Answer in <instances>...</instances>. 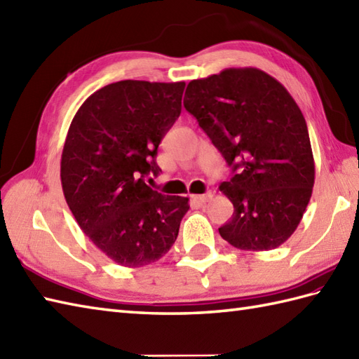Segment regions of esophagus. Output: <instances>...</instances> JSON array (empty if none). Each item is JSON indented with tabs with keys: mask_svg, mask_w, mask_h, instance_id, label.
Wrapping results in <instances>:
<instances>
[{
	"mask_svg": "<svg viewBox=\"0 0 359 359\" xmlns=\"http://www.w3.org/2000/svg\"><path fill=\"white\" fill-rule=\"evenodd\" d=\"M212 197L211 193H205V194H196V196H191V199L197 203H207L210 199Z\"/></svg>",
	"mask_w": 359,
	"mask_h": 359,
	"instance_id": "34e87169",
	"label": "esophagus"
}]
</instances>
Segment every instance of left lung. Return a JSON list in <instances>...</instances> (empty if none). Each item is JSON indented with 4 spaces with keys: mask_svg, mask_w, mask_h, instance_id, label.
Returning <instances> with one entry per match:
<instances>
[{
    "mask_svg": "<svg viewBox=\"0 0 359 359\" xmlns=\"http://www.w3.org/2000/svg\"><path fill=\"white\" fill-rule=\"evenodd\" d=\"M185 109L233 174L220 185L234 212L219 228L233 247L266 251L299 225L315 184L306 118L280 83L256 67L188 83Z\"/></svg>",
    "mask_w": 359,
    "mask_h": 359,
    "instance_id": "obj_1",
    "label": "left lung"
}]
</instances>
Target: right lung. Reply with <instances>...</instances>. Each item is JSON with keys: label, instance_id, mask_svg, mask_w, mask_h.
Returning <instances> with one entry per match:
<instances>
[{"label": "right lung", "instance_id": "add662e5", "mask_svg": "<svg viewBox=\"0 0 359 359\" xmlns=\"http://www.w3.org/2000/svg\"><path fill=\"white\" fill-rule=\"evenodd\" d=\"M185 83L123 80L80 106L62 154L69 210L94 245L129 269L149 265L177 239L188 197L147 185L157 148L182 111Z\"/></svg>", "mask_w": 359, "mask_h": 359}]
</instances>
